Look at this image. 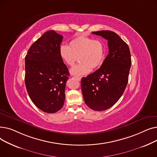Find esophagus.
Instances as JSON below:
<instances>
[{
	"instance_id": "obj_1",
	"label": "esophagus",
	"mask_w": 157,
	"mask_h": 157,
	"mask_svg": "<svg viewBox=\"0 0 157 157\" xmlns=\"http://www.w3.org/2000/svg\"><path fill=\"white\" fill-rule=\"evenodd\" d=\"M74 78H76L77 80H78V81H80L81 80V77H78V76H73Z\"/></svg>"
}]
</instances>
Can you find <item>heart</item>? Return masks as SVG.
Returning a JSON list of instances; mask_svg holds the SVG:
<instances>
[{
  "mask_svg": "<svg viewBox=\"0 0 157 157\" xmlns=\"http://www.w3.org/2000/svg\"><path fill=\"white\" fill-rule=\"evenodd\" d=\"M59 55L62 60L72 66L79 58L80 63L71 69L73 75L82 76L89 73L93 69L99 67L105 58V48L101 39L79 36L74 38L69 46L62 44L59 48Z\"/></svg>",
  "mask_w": 157,
  "mask_h": 157,
  "instance_id": "b5f03b06",
  "label": "heart"
}]
</instances>
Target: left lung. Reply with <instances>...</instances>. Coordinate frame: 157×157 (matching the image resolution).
Wrapping results in <instances>:
<instances>
[{
  "instance_id": "left-lung-1",
  "label": "left lung",
  "mask_w": 157,
  "mask_h": 157,
  "mask_svg": "<svg viewBox=\"0 0 157 157\" xmlns=\"http://www.w3.org/2000/svg\"><path fill=\"white\" fill-rule=\"evenodd\" d=\"M108 40L109 54L101 67L81 81L86 104L94 111H104L116 103L127 86L131 56L125 42L110 30L93 32Z\"/></svg>"
}]
</instances>
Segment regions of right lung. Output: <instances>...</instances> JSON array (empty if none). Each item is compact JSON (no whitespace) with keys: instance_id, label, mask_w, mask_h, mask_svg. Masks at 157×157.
Returning <instances> with one entry per match:
<instances>
[{"instance_id":"1","label":"right lung","mask_w":157,"mask_h":157,"mask_svg":"<svg viewBox=\"0 0 157 157\" xmlns=\"http://www.w3.org/2000/svg\"><path fill=\"white\" fill-rule=\"evenodd\" d=\"M63 36L49 30L30 47L25 56V83L39 109L55 113L62 109L69 72L59 55Z\"/></svg>"}]
</instances>
